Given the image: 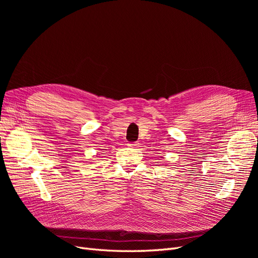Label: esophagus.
<instances>
[{"label":"esophagus","instance_id":"esophagus-1","mask_svg":"<svg viewBox=\"0 0 258 258\" xmlns=\"http://www.w3.org/2000/svg\"><path fill=\"white\" fill-rule=\"evenodd\" d=\"M128 145H129L130 147H139L140 144H139L138 142H132V143H129Z\"/></svg>","mask_w":258,"mask_h":258}]
</instances>
